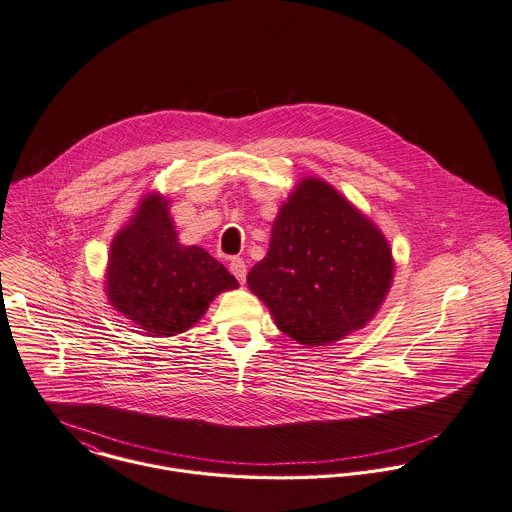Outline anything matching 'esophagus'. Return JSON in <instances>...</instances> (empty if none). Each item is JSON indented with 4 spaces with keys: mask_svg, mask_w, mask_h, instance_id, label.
Instances as JSON below:
<instances>
[{
    "mask_svg": "<svg viewBox=\"0 0 512 512\" xmlns=\"http://www.w3.org/2000/svg\"><path fill=\"white\" fill-rule=\"evenodd\" d=\"M229 270H231V274H233L234 278L238 279L240 283H244V279H246V264H244L242 258H238V256L231 258Z\"/></svg>",
    "mask_w": 512,
    "mask_h": 512,
    "instance_id": "esophagus-1",
    "label": "esophagus"
}]
</instances>
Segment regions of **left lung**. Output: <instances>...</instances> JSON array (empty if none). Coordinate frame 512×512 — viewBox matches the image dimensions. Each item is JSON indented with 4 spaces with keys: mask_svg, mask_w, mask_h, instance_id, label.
I'll return each mask as SVG.
<instances>
[{
    "mask_svg": "<svg viewBox=\"0 0 512 512\" xmlns=\"http://www.w3.org/2000/svg\"><path fill=\"white\" fill-rule=\"evenodd\" d=\"M246 279L281 332L325 346L372 321L391 287L393 260L372 221L309 178L279 209L270 250Z\"/></svg>",
    "mask_w": 512,
    "mask_h": 512,
    "instance_id": "obj_1",
    "label": "left lung"
}]
</instances>
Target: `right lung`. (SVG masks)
Wrapping results in <instances>:
<instances>
[{
    "label": "right lung",
    "mask_w": 512,
    "mask_h": 512,
    "mask_svg": "<svg viewBox=\"0 0 512 512\" xmlns=\"http://www.w3.org/2000/svg\"><path fill=\"white\" fill-rule=\"evenodd\" d=\"M238 281L199 246H182L168 201L148 195L115 236L107 268L111 305L150 336H174L195 325L217 293Z\"/></svg>",
    "instance_id": "obj_1"
}]
</instances>
